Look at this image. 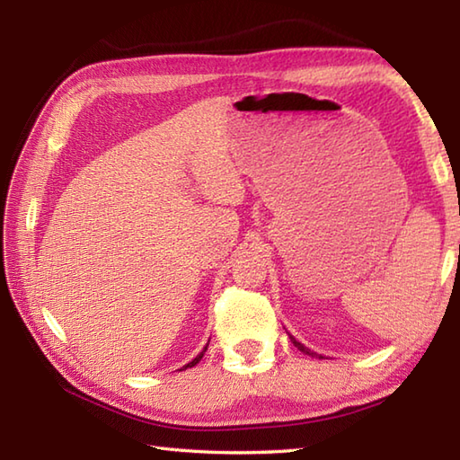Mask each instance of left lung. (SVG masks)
<instances>
[{"mask_svg": "<svg viewBox=\"0 0 460 460\" xmlns=\"http://www.w3.org/2000/svg\"><path fill=\"white\" fill-rule=\"evenodd\" d=\"M290 341H292V344H295V346H296L300 351H305V354H308V356H312V358H322V356H318V354H316V351H310L308 348L302 346L300 341H298V340H295V338H292V336H290Z\"/></svg>", "mask_w": 460, "mask_h": 460, "instance_id": "1", "label": "left lung"}]
</instances>
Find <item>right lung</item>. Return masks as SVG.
Returning a JSON list of instances; mask_svg holds the SVG:
<instances>
[{
    "label": "right lung",
    "instance_id": "right-lung-1",
    "mask_svg": "<svg viewBox=\"0 0 460 460\" xmlns=\"http://www.w3.org/2000/svg\"><path fill=\"white\" fill-rule=\"evenodd\" d=\"M205 349H208V346H205V348H203V351H205ZM203 351H201V354H198V356H195V358H193V359L190 361V364H185V366H183V369H188V367H193L195 364H199V359L203 358Z\"/></svg>",
    "mask_w": 460,
    "mask_h": 460
}]
</instances>
